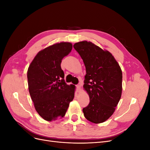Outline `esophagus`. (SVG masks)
Segmentation results:
<instances>
[{
	"instance_id": "obj_1",
	"label": "esophagus",
	"mask_w": 150,
	"mask_h": 150,
	"mask_svg": "<svg viewBox=\"0 0 150 150\" xmlns=\"http://www.w3.org/2000/svg\"><path fill=\"white\" fill-rule=\"evenodd\" d=\"M81 84H78V85L76 86L77 91H78V92H79V91H80V90H81Z\"/></svg>"
}]
</instances>
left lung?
I'll return each instance as SVG.
<instances>
[{
  "label": "left lung",
  "instance_id": "8db88e82",
  "mask_svg": "<svg viewBox=\"0 0 150 150\" xmlns=\"http://www.w3.org/2000/svg\"><path fill=\"white\" fill-rule=\"evenodd\" d=\"M86 67L83 88L89 104L83 108L85 117L99 124L114 113L122 93V71L112 54L94 43L83 40L74 44Z\"/></svg>",
  "mask_w": 150,
  "mask_h": 150
}]
</instances>
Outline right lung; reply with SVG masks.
<instances>
[{
    "instance_id": "add662e5",
    "label": "right lung",
    "mask_w": 150,
    "mask_h": 150,
    "mask_svg": "<svg viewBox=\"0 0 150 150\" xmlns=\"http://www.w3.org/2000/svg\"><path fill=\"white\" fill-rule=\"evenodd\" d=\"M68 42L54 44L40 51L28 70L29 91L38 114L47 121L62 118L73 100L76 86L64 80L62 58L72 50Z\"/></svg>"
}]
</instances>
